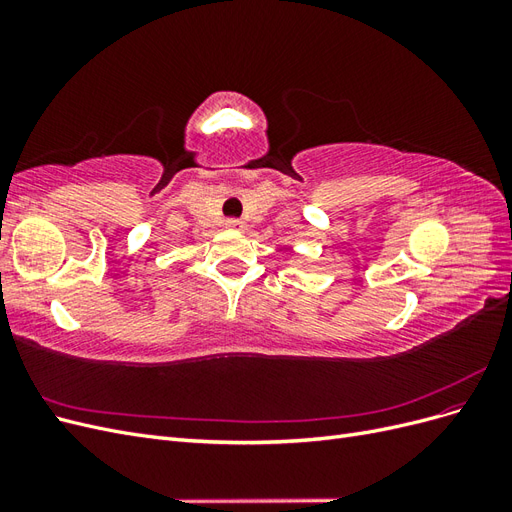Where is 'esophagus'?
<instances>
[{
    "instance_id": "esophagus-1",
    "label": "esophagus",
    "mask_w": 512,
    "mask_h": 512,
    "mask_svg": "<svg viewBox=\"0 0 512 512\" xmlns=\"http://www.w3.org/2000/svg\"><path fill=\"white\" fill-rule=\"evenodd\" d=\"M226 228H230V230H241V228H243V222H241V220H226Z\"/></svg>"
}]
</instances>
